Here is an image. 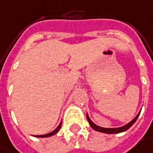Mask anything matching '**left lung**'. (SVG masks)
<instances>
[{
	"instance_id": "8db88e82",
	"label": "left lung",
	"mask_w": 153,
	"mask_h": 153,
	"mask_svg": "<svg viewBox=\"0 0 153 153\" xmlns=\"http://www.w3.org/2000/svg\"><path fill=\"white\" fill-rule=\"evenodd\" d=\"M140 113H141V112H140ZM140 113H139V114H138V115H137L130 123H128L127 125H126V126H122V127H118V128H103V127L98 126L97 125H95V124L90 119V117H89L88 115H87V119H88V121H89L90 126H91L94 130H96V131H98V132H101V133H105V134H118V133H122V132H125V131L128 130V129L135 123V121L137 120V118H138Z\"/></svg>"
}]
</instances>
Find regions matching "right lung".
Segmentation results:
<instances>
[{"mask_svg": "<svg viewBox=\"0 0 153 153\" xmlns=\"http://www.w3.org/2000/svg\"><path fill=\"white\" fill-rule=\"evenodd\" d=\"M61 126H62V123L58 126V127L55 129V130H53V132H51V133H49V134H43V135H37L36 137H49V136H52V135H53V134H55L59 130H60V128H61Z\"/></svg>", "mask_w": 153, "mask_h": 153, "instance_id": "1", "label": "right lung"}]
</instances>
